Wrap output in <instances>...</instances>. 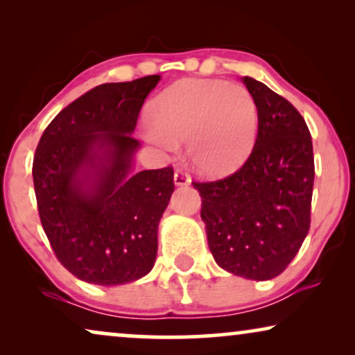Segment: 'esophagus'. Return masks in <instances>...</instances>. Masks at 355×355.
<instances>
[{
    "label": "esophagus",
    "instance_id": "obj_1",
    "mask_svg": "<svg viewBox=\"0 0 355 355\" xmlns=\"http://www.w3.org/2000/svg\"><path fill=\"white\" fill-rule=\"evenodd\" d=\"M174 184L176 186H187V184H191V178L182 169H176V173H174Z\"/></svg>",
    "mask_w": 355,
    "mask_h": 355
}]
</instances>
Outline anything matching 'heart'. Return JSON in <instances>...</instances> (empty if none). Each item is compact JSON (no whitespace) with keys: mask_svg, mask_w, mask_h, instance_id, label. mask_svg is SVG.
Here are the masks:
<instances>
[{"mask_svg":"<svg viewBox=\"0 0 355 355\" xmlns=\"http://www.w3.org/2000/svg\"><path fill=\"white\" fill-rule=\"evenodd\" d=\"M150 142L164 150L186 140L192 166L207 176L231 173L244 162L259 128V110L250 92L225 80H182L148 106Z\"/></svg>","mask_w":355,"mask_h":355,"instance_id":"1","label":"heart"}]
</instances>
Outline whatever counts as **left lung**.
Returning a JSON list of instances; mask_svg holds the SVG:
<instances>
[{
    "mask_svg": "<svg viewBox=\"0 0 355 355\" xmlns=\"http://www.w3.org/2000/svg\"><path fill=\"white\" fill-rule=\"evenodd\" d=\"M242 82L259 110L252 153L236 173L193 187L216 263L266 281L283 273L309 232L313 147L307 124L288 100L252 77Z\"/></svg>",
    "mask_w": 355,
    "mask_h": 355,
    "instance_id": "left-lung-1",
    "label": "left lung"
}]
</instances>
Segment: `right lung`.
Masks as SVG:
<instances>
[{"label":"right lung","mask_w":355,"mask_h":355,"mask_svg":"<svg viewBox=\"0 0 355 355\" xmlns=\"http://www.w3.org/2000/svg\"><path fill=\"white\" fill-rule=\"evenodd\" d=\"M159 76L101 84L48 124L33 157L38 215L56 259L92 284L132 283L153 268L171 166L130 174L132 135Z\"/></svg>","instance_id":"add662e5"}]
</instances>
